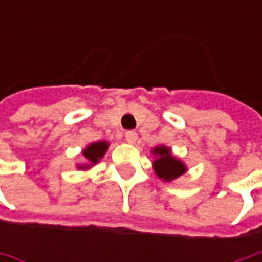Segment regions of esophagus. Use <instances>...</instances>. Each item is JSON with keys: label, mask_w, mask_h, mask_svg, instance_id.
I'll list each match as a JSON object with an SVG mask.
<instances>
[{"label": "esophagus", "mask_w": 262, "mask_h": 262, "mask_svg": "<svg viewBox=\"0 0 262 262\" xmlns=\"http://www.w3.org/2000/svg\"><path fill=\"white\" fill-rule=\"evenodd\" d=\"M125 140L126 143H129V144H136V141L138 140V134H137L136 131H126Z\"/></svg>", "instance_id": "esophagus-1"}]
</instances>
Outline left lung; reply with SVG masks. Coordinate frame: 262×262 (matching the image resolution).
Here are the masks:
<instances>
[{
    "mask_svg": "<svg viewBox=\"0 0 262 262\" xmlns=\"http://www.w3.org/2000/svg\"><path fill=\"white\" fill-rule=\"evenodd\" d=\"M151 155L155 156L153 170L157 178L163 182L175 181L176 178L182 176L188 170L185 163L181 159L173 156L170 147L156 146L151 150Z\"/></svg>",
    "mask_w": 262,
    "mask_h": 262,
    "instance_id": "obj_1",
    "label": "left lung"
}]
</instances>
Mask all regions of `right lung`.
<instances>
[{"mask_svg": "<svg viewBox=\"0 0 262 262\" xmlns=\"http://www.w3.org/2000/svg\"><path fill=\"white\" fill-rule=\"evenodd\" d=\"M107 148H109V143L105 141V140H100V141H96V143H90L81 151L83 156H84V162L83 163H78L77 169L78 170H87V169H90V167L97 165L103 159L106 151H107Z\"/></svg>", "mask_w": 262, "mask_h": 262, "instance_id": "1", "label": "right lung"}]
</instances>
